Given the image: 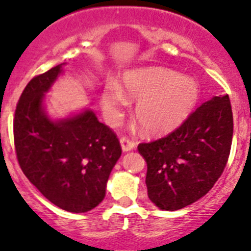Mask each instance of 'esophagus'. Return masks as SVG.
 Here are the masks:
<instances>
[{"label": "esophagus", "mask_w": 251, "mask_h": 251, "mask_svg": "<svg viewBox=\"0 0 251 251\" xmlns=\"http://www.w3.org/2000/svg\"><path fill=\"white\" fill-rule=\"evenodd\" d=\"M120 144H121V149H123L124 152H127V151H131V150L135 149V146H136V144L132 141V140L127 139V137H121L120 139Z\"/></svg>", "instance_id": "obj_1"}]
</instances>
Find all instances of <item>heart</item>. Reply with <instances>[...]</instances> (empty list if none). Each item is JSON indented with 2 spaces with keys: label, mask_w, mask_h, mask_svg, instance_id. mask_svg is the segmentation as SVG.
<instances>
[{
  "label": "heart",
  "mask_w": 251,
  "mask_h": 251,
  "mask_svg": "<svg viewBox=\"0 0 251 251\" xmlns=\"http://www.w3.org/2000/svg\"><path fill=\"white\" fill-rule=\"evenodd\" d=\"M124 92L140 99L135 114L142 130L161 135L178 127L191 115L200 99V84L168 68L127 70L121 75L120 86L109 83L102 90V106L111 116H118L127 104Z\"/></svg>",
  "instance_id": "b5f03b06"
}]
</instances>
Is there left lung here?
I'll return each mask as SVG.
<instances>
[{"label":"left lung","instance_id":"8db88e82","mask_svg":"<svg viewBox=\"0 0 251 251\" xmlns=\"http://www.w3.org/2000/svg\"><path fill=\"white\" fill-rule=\"evenodd\" d=\"M231 139L230 100L219 95L166 137L140 144L150 201L162 210H178L205 196L226 168Z\"/></svg>","mask_w":251,"mask_h":251}]
</instances>
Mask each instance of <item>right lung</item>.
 I'll return each mask as SVG.
<instances>
[{
    "mask_svg": "<svg viewBox=\"0 0 251 251\" xmlns=\"http://www.w3.org/2000/svg\"><path fill=\"white\" fill-rule=\"evenodd\" d=\"M63 65L34 76L23 90L13 121L16 153L25 177L49 202L85 213L105 198L121 146L93 110L58 120L49 116L44 99Z\"/></svg>",
    "mask_w": 251,
    "mask_h": 251,
    "instance_id": "right-lung-1",
    "label": "right lung"
}]
</instances>
